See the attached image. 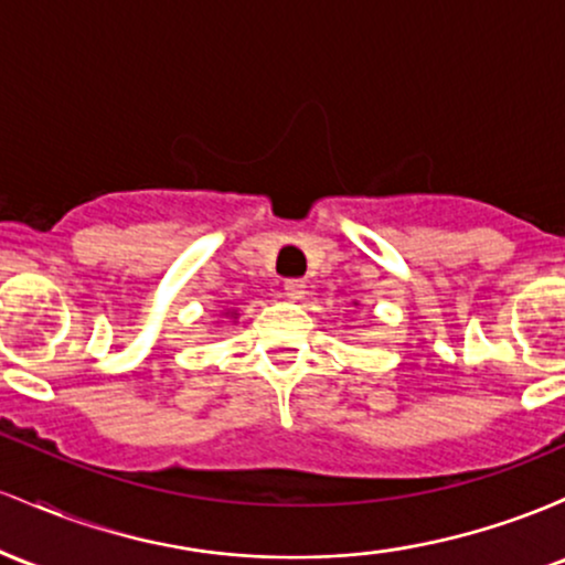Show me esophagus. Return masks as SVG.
I'll return each mask as SVG.
<instances>
[{
  "mask_svg": "<svg viewBox=\"0 0 565 565\" xmlns=\"http://www.w3.org/2000/svg\"><path fill=\"white\" fill-rule=\"evenodd\" d=\"M285 296L294 301H301L307 296V282L299 280V277H290V280H285Z\"/></svg>",
  "mask_w": 565,
  "mask_h": 565,
  "instance_id": "obj_1",
  "label": "esophagus"
}]
</instances>
